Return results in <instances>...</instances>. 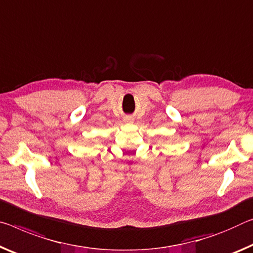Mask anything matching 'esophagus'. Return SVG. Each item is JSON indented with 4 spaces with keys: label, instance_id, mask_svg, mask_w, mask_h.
Here are the masks:
<instances>
[{
    "label": "esophagus",
    "instance_id": "obj_1",
    "mask_svg": "<svg viewBox=\"0 0 253 253\" xmlns=\"http://www.w3.org/2000/svg\"><path fill=\"white\" fill-rule=\"evenodd\" d=\"M131 120H133V118H131V117H127L126 118V122H128V123H130Z\"/></svg>",
    "mask_w": 253,
    "mask_h": 253
}]
</instances>
